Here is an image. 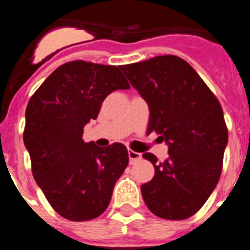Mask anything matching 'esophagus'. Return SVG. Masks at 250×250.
Here are the masks:
<instances>
[{"instance_id": "obj_1", "label": "esophagus", "mask_w": 250, "mask_h": 250, "mask_svg": "<svg viewBox=\"0 0 250 250\" xmlns=\"http://www.w3.org/2000/svg\"><path fill=\"white\" fill-rule=\"evenodd\" d=\"M127 152H129L130 164H134V163H136V161L140 160V159H141L140 152H136V151H134V150H129Z\"/></svg>"}]
</instances>
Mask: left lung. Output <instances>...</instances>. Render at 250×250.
I'll use <instances>...</instances> for the list:
<instances>
[{
    "instance_id": "1",
    "label": "left lung",
    "mask_w": 250,
    "mask_h": 250,
    "mask_svg": "<svg viewBox=\"0 0 250 250\" xmlns=\"http://www.w3.org/2000/svg\"><path fill=\"white\" fill-rule=\"evenodd\" d=\"M147 103V132L160 134L169 158L141 185L146 207L159 218L183 220L204 205L219 182L228 129L219 101L185 60L164 55L121 67Z\"/></svg>"
}]
</instances>
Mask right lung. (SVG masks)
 Segmentation results:
<instances>
[{
	"instance_id": "add662e5",
	"label": "right lung",
	"mask_w": 250,
	"mask_h": 250,
	"mask_svg": "<svg viewBox=\"0 0 250 250\" xmlns=\"http://www.w3.org/2000/svg\"><path fill=\"white\" fill-rule=\"evenodd\" d=\"M126 89L121 66L77 60L57 67L28 101L23 143L32 174L51 207L66 219L101 215L129 164L120 143L99 147L83 140V127L98 118L106 96Z\"/></svg>"
}]
</instances>
